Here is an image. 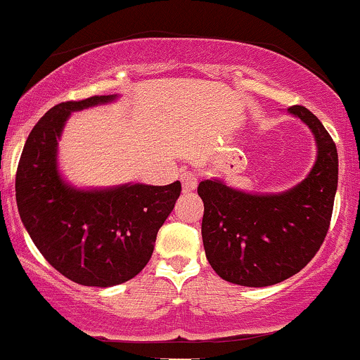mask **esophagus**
<instances>
[{
	"instance_id": "obj_1",
	"label": "esophagus",
	"mask_w": 360,
	"mask_h": 360,
	"mask_svg": "<svg viewBox=\"0 0 360 360\" xmlns=\"http://www.w3.org/2000/svg\"><path fill=\"white\" fill-rule=\"evenodd\" d=\"M181 184H183L184 193L193 191V189H196V186H198V176L191 171H186L181 174Z\"/></svg>"
}]
</instances>
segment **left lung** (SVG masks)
<instances>
[{"label":"left lung","instance_id":"1","mask_svg":"<svg viewBox=\"0 0 360 360\" xmlns=\"http://www.w3.org/2000/svg\"><path fill=\"white\" fill-rule=\"evenodd\" d=\"M288 113L311 130L316 159L301 183L281 193H247L212 177L201 181V235L210 266L247 288L278 284L315 257L328 232L338 183V155L321 122L304 106Z\"/></svg>","mask_w":360,"mask_h":360}]
</instances>
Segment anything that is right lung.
<instances>
[{
    "instance_id": "add662e5",
    "label": "right lung",
    "mask_w": 360,
    "mask_h": 360,
    "mask_svg": "<svg viewBox=\"0 0 360 360\" xmlns=\"http://www.w3.org/2000/svg\"><path fill=\"white\" fill-rule=\"evenodd\" d=\"M117 100L108 94L53 106L28 135L16 171L23 226L53 269L82 286L110 288L135 278L181 194L179 181L77 188L60 174L59 140L71 113Z\"/></svg>"
}]
</instances>
